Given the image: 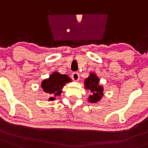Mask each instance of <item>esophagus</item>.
<instances>
[{
    "label": "esophagus",
    "instance_id": "esophagus-1",
    "mask_svg": "<svg viewBox=\"0 0 148 148\" xmlns=\"http://www.w3.org/2000/svg\"><path fill=\"white\" fill-rule=\"evenodd\" d=\"M71 77L74 80H75V81H77V80L80 79V74H79V73H78V72H74V73L72 74Z\"/></svg>",
    "mask_w": 148,
    "mask_h": 148
}]
</instances>
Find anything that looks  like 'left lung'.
<instances>
[{"instance_id": "obj_1", "label": "left lung", "mask_w": 148, "mask_h": 148, "mask_svg": "<svg viewBox=\"0 0 148 148\" xmlns=\"http://www.w3.org/2000/svg\"><path fill=\"white\" fill-rule=\"evenodd\" d=\"M99 80L98 77L94 73H91L85 80V88L90 90L92 93V95L89 97V101L90 103H97L103 97V87L99 85Z\"/></svg>"}]
</instances>
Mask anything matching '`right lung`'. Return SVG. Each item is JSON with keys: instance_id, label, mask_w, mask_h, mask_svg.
Here are the masks:
<instances>
[{"instance_id": "add662e5", "label": "right lung", "mask_w": 148, "mask_h": 148, "mask_svg": "<svg viewBox=\"0 0 148 148\" xmlns=\"http://www.w3.org/2000/svg\"><path fill=\"white\" fill-rule=\"evenodd\" d=\"M71 81V79L68 75L54 72L50 75L49 78L43 80L41 86L42 87L43 91L50 96L49 100H54L55 97L61 95L64 86Z\"/></svg>"}]
</instances>
